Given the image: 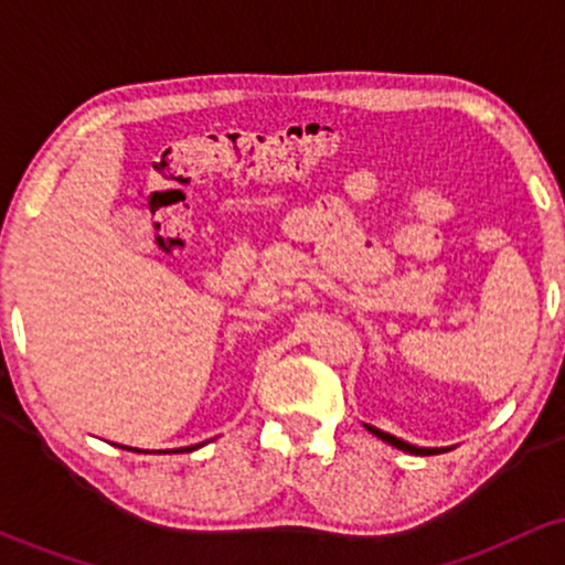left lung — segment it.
Here are the masks:
<instances>
[{
	"label": "left lung",
	"instance_id": "1",
	"mask_svg": "<svg viewBox=\"0 0 565 565\" xmlns=\"http://www.w3.org/2000/svg\"><path fill=\"white\" fill-rule=\"evenodd\" d=\"M369 433H372V436H377L380 440H385V444H391V446H395V449H401V451H408V454H419V457H423V454H436V451H444V449H425V446H414V444H408V440H404V438H395V436H391V433H382V430H377V427H372V425H364Z\"/></svg>",
	"mask_w": 565,
	"mask_h": 565
}]
</instances>
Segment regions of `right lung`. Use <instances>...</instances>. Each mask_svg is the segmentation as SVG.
I'll return each instance as SVG.
<instances>
[{"label":"right lung","instance_id":"add662e5","mask_svg":"<svg viewBox=\"0 0 565 565\" xmlns=\"http://www.w3.org/2000/svg\"><path fill=\"white\" fill-rule=\"evenodd\" d=\"M201 446V444H199ZM199 446H185V449H180V451H193V449H199Z\"/></svg>","mask_w":565,"mask_h":565}]
</instances>
